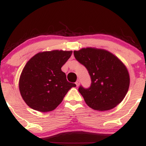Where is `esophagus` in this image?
I'll return each instance as SVG.
<instances>
[{
    "instance_id": "obj_1",
    "label": "esophagus",
    "mask_w": 146,
    "mask_h": 146,
    "mask_svg": "<svg viewBox=\"0 0 146 146\" xmlns=\"http://www.w3.org/2000/svg\"><path fill=\"white\" fill-rule=\"evenodd\" d=\"M80 80H77V81H76V82H75V84H76V86H78L79 85H80Z\"/></svg>"
}]
</instances>
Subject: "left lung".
Masks as SVG:
<instances>
[{
	"label": "left lung",
	"instance_id": "8db88e82",
	"mask_svg": "<svg viewBox=\"0 0 146 146\" xmlns=\"http://www.w3.org/2000/svg\"><path fill=\"white\" fill-rule=\"evenodd\" d=\"M73 53L91 78L89 88L80 86L78 89L86 104L93 110L104 111L121 103L130 85V76L124 64L112 53L102 48H82Z\"/></svg>",
	"mask_w": 146,
	"mask_h": 146
}]
</instances>
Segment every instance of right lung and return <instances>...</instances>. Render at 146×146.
<instances>
[{"mask_svg":"<svg viewBox=\"0 0 146 146\" xmlns=\"http://www.w3.org/2000/svg\"><path fill=\"white\" fill-rule=\"evenodd\" d=\"M72 53L62 50L40 52L27 62L19 79V90L30 108L42 113L52 111L68 90L76 86L68 82L61 70Z\"/></svg>","mask_w":146,"mask_h":146,"instance_id":"add662e5","label":"right lung"}]
</instances>
